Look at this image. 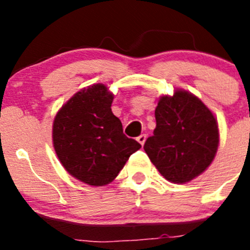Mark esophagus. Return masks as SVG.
Here are the masks:
<instances>
[{
  "label": "esophagus",
  "instance_id": "obj_1",
  "mask_svg": "<svg viewBox=\"0 0 250 250\" xmlns=\"http://www.w3.org/2000/svg\"><path fill=\"white\" fill-rule=\"evenodd\" d=\"M136 140H138L141 145H144L145 141H146V134H141L140 136H138V139H136Z\"/></svg>",
  "mask_w": 250,
  "mask_h": 250
}]
</instances>
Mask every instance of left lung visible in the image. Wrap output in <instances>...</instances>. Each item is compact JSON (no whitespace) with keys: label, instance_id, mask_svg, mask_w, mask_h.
Masks as SVG:
<instances>
[{"label":"left lung","instance_id":"1","mask_svg":"<svg viewBox=\"0 0 250 250\" xmlns=\"http://www.w3.org/2000/svg\"><path fill=\"white\" fill-rule=\"evenodd\" d=\"M154 135L144 150L159 173L175 184L199 176L215 158L219 127L213 112L198 96L185 90L163 95L155 109Z\"/></svg>","mask_w":250,"mask_h":250}]
</instances>
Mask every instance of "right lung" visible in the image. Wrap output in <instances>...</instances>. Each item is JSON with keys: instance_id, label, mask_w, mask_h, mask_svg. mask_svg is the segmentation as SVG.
I'll list each match as a JSON object with an SVG mask.
<instances>
[{"instance_id": "obj_1", "label": "right lung", "mask_w": 250, "mask_h": 250, "mask_svg": "<svg viewBox=\"0 0 250 250\" xmlns=\"http://www.w3.org/2000/svg\"><path fill=\"white\" fill-rule=\"evenodd\" d=\"M114 94L104 83L83 87L57 111L52 143L70 175L91 187L111 183L132 152L141 147L123 132L111 111Z\"/></svg>"}]
</instances>
